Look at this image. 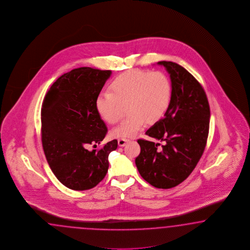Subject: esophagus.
Listing matches in <instances>:
<instances>
[{
	"label": "esophagus",
	"instance_id": "1",
	"mask_svg": "<svg viewBox=\"0 0 250 250\" xmlns=\"http://www.w3.org/2000/svg\"><path fill=\"white\" fill-rule=\"evenodd\" d=\"M128 141H129L128 139H126V138H121V139H119L118 143H119V146H120V147H123V146H125V145L127 144V142H128Z\"/></svg>",
	"mask_w": 250,
	"mask_h": 250
}]
</instances>
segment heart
I'll return each instance as SVG.
<instances>
[{"instance_id": "heart-1", "label": "heart", "mask_w": 250, "mask_h": 250, "mask_svg": "<svg viewBox=\"0 0 250 250\" xmlns=\"http://www.w3.org/2000/svg\"><path fill=\"white\" fill-rule=\"evenodd\" d=\"M111 92H102L96 107L104 121L113 124L121 120L125 106L128 115L112 134L132 137L147 121H159L166 113L172 98V84L165 72L132 70L119 75L110 84Z\"/></svg>"}]
</instances>
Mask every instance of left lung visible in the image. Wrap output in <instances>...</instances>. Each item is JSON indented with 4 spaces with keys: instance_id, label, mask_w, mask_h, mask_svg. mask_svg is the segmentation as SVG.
<instances>
[{
    "instance_id": "obj_1",
    "label": "left lung",
    "mask_w": 250,
    "mask_h": 250,
    "mask_svg": "<svg viewBox=\"0 0 250 250\" xmlns=\"http://www.w3.org/2000/svg\"><path fill=\"white\" fill-rule=\"evenodd\" d=\"M158 64L164 66L170 75L172 98L164 118L146 134L163 144L138 140L141 153L135 163L150 185L170 188L190 175L204 152L210 109L205 90L192 74L172 62Z\"/></svg>"
}]
</instances>
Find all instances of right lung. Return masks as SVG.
I'll use <instances>...</instances> for the list:
<instances>
[{
    "mask_svg": "<svg viewBox=\"0 0 250 250\" xmlns=\"http://www.w3.org/2000/svg\"><path fill=\"white\" fill-rule=\"evenodd\" d=\"M111 71L82 67L64 73L51 85L42 107V143L51 171L73 190L98 185L109 168L113 140L97 147L108 132L96 107L97 98Z\"/></svg>",
    "mask_w": 250,
    "mask_h": 250,
    "instance_id": "1",
    "label": "right lung"
}]
</instances>
